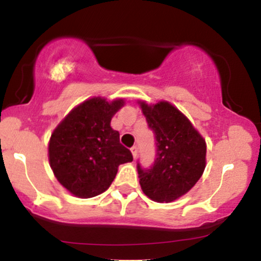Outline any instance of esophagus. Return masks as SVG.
<instances>
[{"instance_id": "1", "label": "esophagus", "mask_w": 261, "mask_h": 261, "mask_svg": "<svg viewBox=\"0 0 261 261\" xmlns=\"http://www.w3.org/2000/svg\"><path fill=\"white\" fill-rule=\"evenodd\" d=\"M131 152H133L134 158H136L137 153H139V148H137V146H133V147H131Z\"/></svg>"}]
</instances>
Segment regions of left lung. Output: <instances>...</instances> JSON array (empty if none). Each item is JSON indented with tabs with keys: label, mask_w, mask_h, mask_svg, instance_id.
<instances>
[{
	"label": "left lung",
	"mask_w": 261,
	"mask_h": 261,
	"mask_svg": "<svg viewBox=\"0 0 261 261\" xmlns=\"http://www.w3.org/2000/svg\"><path fill=\"white\" fill-rule=\"evenodd\" d=\"M140 104L155 139L154 163L142 168L137 162L141 189L153 201H174L201 178L206 166L205 140L168 101Z\"/></svg>",
	"instance_id": "obj_1"
}]
</instances>
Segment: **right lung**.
<instances>
[{
  "label": "right lung",
  "mask_w": 261,
  "mask_h": 261,
  "mask_svg": "<svg viewBox=\"0 0 261 261\" xmlns=\"http://www.w3.org/2000/svg\"><path fill=\"white\" fill-rule=\"evenodd\" d=\"M124 100L108 103L97 97L77 106L54 130L49 162L62 187L74 196L89 199L110 187L120 164L133 162L130 149L110 121Z\"/></svg>",
  "instance_id": "1"
}]
</instances>
